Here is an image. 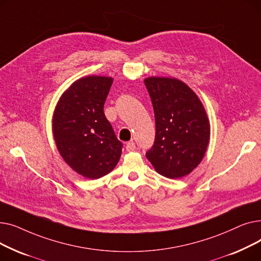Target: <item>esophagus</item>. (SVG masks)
<instances>
[{"instance_id":"34e87169","label":"esophagus","mask_w":261,"mask_h":261,"mask_svg":"<svg viewBox=\"0 0 261 261\" xmlns=\"http://www.w3.org/2000/svg\"><path fill=\"white\" fill-rule=\"evenodd\" d=\"M135 148H136L135 143H134V142H132V141H130V142H128V143L126 144V149H127V151H134Z\"/></svg>"}]
</instances>
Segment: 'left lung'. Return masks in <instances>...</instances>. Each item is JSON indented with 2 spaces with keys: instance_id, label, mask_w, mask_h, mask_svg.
Wrapping results in <instances>:
<instances>
[{
  "instance_id": "1",
  "label": "left lung",
  "mask_w": 261,
  "mask_h": 261,
  "mask_svg": "<svg viewBox=\"0 0 261 261\" xmlns=\"http://www.w3.org/2000/svg\"><path fill=\"white\" fill-rule=\"evenodd\" d=\"M145 86L155 117V140L146 156L156 172L179 179L193 171L206 151L211 138L206 111L179 79L148 77Z\"/></svg>"
}]
</instances>
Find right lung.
Returning <instances> with one entry per match:
<instances>
[{
	"label": "right lung",
	"instance_id": "obj_1",
	"mask_svg": "<svg viewBox=\"0 0 261 261\" xmlns=\"http://www.w3.org/2000/svg\"><path fill=\"white\" fill-rule=\"evenodd\" d=\"M113 78L87 76L60 97L53 116V133L65 163L87 179H99L117 165L122 144L103 113Z\"/></svg>",
	"mask_w": 261,
	"mask_h": 261
}]
</instances>
